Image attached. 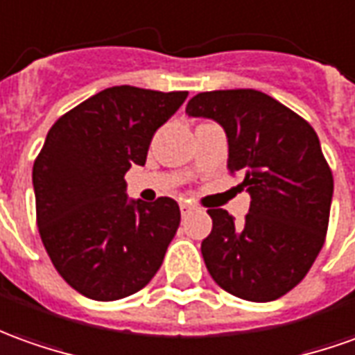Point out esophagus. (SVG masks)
<instances>
[{"instance_id": "esophagus-1", "label": "esophagus", "mask_w": 355, "mask_h": 355, "mask_svg": "<svg viewBox=\"0 0 355 355\" xmlns=\"http://www.w3.org/2000/svg\"><path fill=\"white\" fill-rule=\"evenodd\" d=\"M180 209H182V214H183V216H185V214H189V212H191V210L195 209V207H193L191 202L182 201V202H180Z\"/></svg>"}]
</instances>
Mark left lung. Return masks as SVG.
<instances>
[{"label":"left lung","mask_w":355,"mask_h":355,"mask_svg":"<svg viewBox=\"0 0 355 355\" xmlns=\"http://www.w3.org/2000/svg\"><path fill=\"white\" fill-rule=\"evenodd\" d=\"M185 112L224 127L228 170L243 175L251 195L239 224L224 209H209L212 232L201 253L212 280L248 302L282 297L304 280L327 238L334 182L319 137L253 89L199 92Z\"/></svg>","instance_id":"obj_1"}]
</instances>
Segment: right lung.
Listing matches in <instances>:
<instances>
[{"label": "right lung", "mask_w": 355, "mask_h": 355, "mask_svg": "<svg viewBox=\"0 0 355 355\" xmlns=\"http://www.w3.org/2000/svg\"><path fill=\"white\" fill-rule=\"evenodd\" d=\"M187 98L112 87L51 125L33 166L36 224L61 278L96 302L143 290L180 226L170 197L127 201L125 173L145 166L150 139Z\"/></svg>", "instance_id": "add662e5"}]
</instances>
